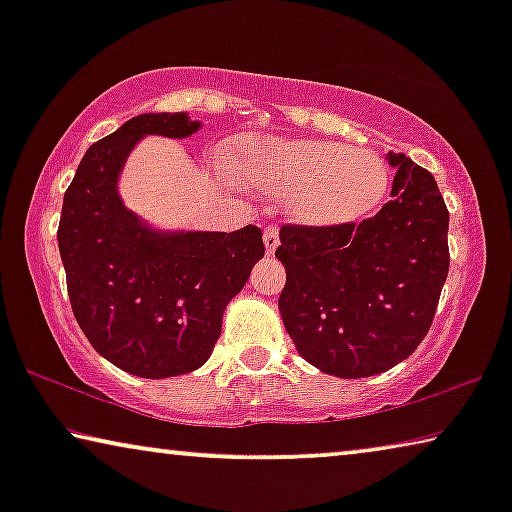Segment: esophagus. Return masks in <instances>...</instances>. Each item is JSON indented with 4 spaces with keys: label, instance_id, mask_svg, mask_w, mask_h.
I'll use <instances>...</instances> for the list:
<instances>
[{
    "label": "esophagus",
    "instance_id": "34e87169",
    "mask_svg": "<svg viewBox=\"0 0 512 512\" xmlns=\"http://www.w3.org/2000/svg\"><path fill=\"white\" fill-rule=\"evenodd\" d=\"M263 242H265V251L272 256L275 254V249L279 247V228L275 223H270V226H265L263 230Z\"/></svg>",
    "mask_w": 512,
    "mask_h": 512
}]
</instances>
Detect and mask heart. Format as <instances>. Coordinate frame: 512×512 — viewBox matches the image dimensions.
<instances>
[{"mask_svg": "<svg viewBox=\"0 0 512 512\" xmlns=\"http://www.w3.org/2000/svg\"><path fill=\"white\" fill-rule=\"evenodd\" d=\"M240 184L284 195L286 212L307 226H335L370 212L387 191L375 153L312 139H247L228 151Z\"/></svg>", "mask_w": 512, "mask_h": 512, "instance_id": "heart-1", "label": "heart"}]
</instances>
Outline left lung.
Masks as SVG:
<instances>
[{
  "label": "left lung",
  "mask_w": 512,
  "mask_h": 512,
  "mask_svg": "<svg viewBox=\"0 0 512 512\" xmlns=\"http://www.w3.org/2000/svg\"><path fill=\"white\" fill-rule=\"evenodd\" d=\"M387 160L396 177L375 216L279 230L286 333L307 363L345 380L384 373L415 352L450 270V214L436 179L403 153Z\"/></svg>",
  "instance_id": "8db88e82"
}]
</instances>
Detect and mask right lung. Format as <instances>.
<instances>
[{"label":"right lung","instance_id":"right-lung-1","mask_svg":"<svg viewBox=\"0 0 512 512\" xmlns=\"http://www.w3.org/2000/svg\"><path fill=\"white\" fill-rule=\"evenodd\" d=\"M202 128L184 111L139 114L83 156L62 202L60 258L74 317L97 354L125 373H193L221 335L226 305L265 254L263 233L158 230L118 193L139 139H184Z\"/></svg>","mask_w":512,"mask_h":512}]
</instances>
